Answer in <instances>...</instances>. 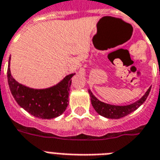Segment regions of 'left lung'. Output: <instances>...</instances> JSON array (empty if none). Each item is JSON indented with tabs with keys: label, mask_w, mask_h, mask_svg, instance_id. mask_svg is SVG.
I'll return each instance as SVG.
<instances>
[{
	"label": "left lung",
	"mask_w": 160,
	"mask_h": 160,
	"mask_svg": "<svg viewBox=\"0 0 160 160\" xmlns=\"http://www.w3.org/2000/svg\"><path fill=\"white\" fill-rule=\"evenodd\" d=\"M150 89H151V87L147 90L146 94L144 95L140 100L136 101L135 103L128 105H122V106H120V105H109V104L101 102V101H99L98 99L96 98L94 95L92 94L90 90H88V92H89L90 96H91V101H92V106H93L95 110L100 115L103 116L105 118L118 119V118L125 117V116L131 113L132 112L135 111L137 109H138L146 101V98L148 97L149 94H150Z\"/></svg>",
	"instance_id": "1"
}]
</instances>
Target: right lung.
<instances>
[{
  "label": "right lung",
  "mask_w": 160,
  "mask_h": 160,
  "mask_svg": "<svg viewBox=\"0 0 160 160\" xmlns=\"http://www.w3.org/2000/svg\"><path fill=\"white\" fill-rule=\"evenodd\" d=\"M74 74L66 76L60 82L51 88L32 89L14 80L10 73V61L7 69L8 83L14 100L30 114L42 119L56 118L65 111L68 103L71 78Z\"/></svg>",
  "instance_id": "right-lung-1"
}]
</instances>
